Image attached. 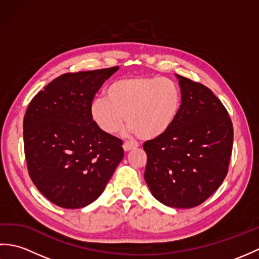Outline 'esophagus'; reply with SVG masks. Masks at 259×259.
Here are the masks:
<instances>
[{
  "label": "esophagus",
  "mask_w": 259,
  "mask_h": 259,
  "mask_svg": "<svg viewBox=\"0 0 259 259\" xmlns=\"http://www.w3.org/2000/svg\"><path fill=\"white\" fill-rule=\"evenodd\" d=\"M122 147H123L124 151H130L133 149H136V148H138V144H135V142H130V141H125Z\"/></svg>",
  "instance_id": "obj_1"
}]
</instances>
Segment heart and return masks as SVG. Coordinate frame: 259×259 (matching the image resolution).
I'll return each instance as SVG.
<instances>
[{
    "instance_id": "obj_1",
    "label": "heart",
    "mask_w": 259,
    "mask_h": 259,
    "mask_svg": "<svg viewBox=\"0 0 259 259\" xmlns=\"http://www.w3.org/2000/svg\"><path fill=\"white\" fill-rule=\"evenodd\" d=\"M106 98H95L91 118L103 133H118L125 122L144 140L160 138L177 120L183 93L175 81L158 76H129L112 82Z\"/></svg>"
}]
</instances>
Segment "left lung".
Instances as JSON below:
<instances>
[{
    "label": "left lung",
    "instance_id": "1",
    "mask_svg": "<svg viewBox=\"0 0 259 259\" xmlns=\"http://www.w3.org/2000/svg\"><path fill=\"white\" fill-rule=\"evenodd\" d=\"M183 103L174 125L146 141L145 180L152 196L172 208H192L226 177L234 130L226 108L210 89L176 74Z\"/></svg>",
    "mask_w": 259,
    "mask_h": 259
}]
</instances>
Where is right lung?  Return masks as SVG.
<instances>
[{
  "mask_svg": "<svg viewBox=\"0 0 259 259\" xmlns=\"http://www.w3.org/2000/svg\"><path fill=\"white\" fill-rule=\"evenodd\" d=\"M118 69L64 73L38 92L26 109L27 170L38 191L57 206L90 205L122 160V140L103 133L90 113L96 93Z\"/></svg>",
  "mask_w": 259,
  "mask_h": 259,
  "instance_id": "obj_1",
  "label": "right lung"
}]
</instances>
